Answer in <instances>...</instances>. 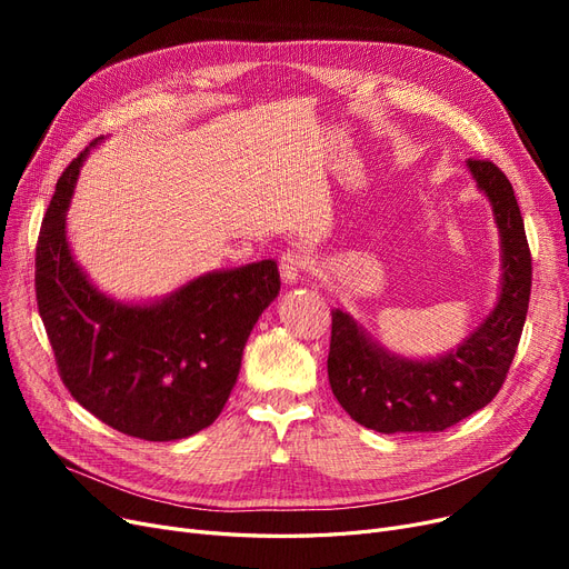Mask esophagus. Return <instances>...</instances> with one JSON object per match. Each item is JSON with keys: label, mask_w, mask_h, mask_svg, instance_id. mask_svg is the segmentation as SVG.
I'll list each match as a JSON object with an SVG mask.
<instances>
[{"label": "esophagus", "mask_w": 569, "mask_h": 569, "mask_svg": "<svg viewBox=\"0 0 569 569\" xmlns=\"http://www.w3.org/2000/svg\"><path fill=\"white\" fill-rule=\"evenodd\" d=\"M279 269H281L283 283H297V281H302L305 274L311 269V258H309V253H305L300 249L286 251L279 260Z\"/></svg>", "instance_id": "obj_1"}]
</instances>
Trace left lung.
<instances>
[{
    "mask_svg": "<svg viewBox=\"0 0 569 569\" xmlns=\"http://www.w3.org/2000/svg\"><path fill=\"white\" fill-rule=\"evenodd\" d=\"M493 209L502 279L493 311L457 350L436 360H408L385 350L341 309L332 311L327 376L357 425L378 433H436L485 408L502 387L523 332L532 262L521 209L505 172L482 159L466 161Z\"/></svg>",
    "mask_w": 569,
    "mask_h": 569,
    "instance_id": "8db88e82",
    "label": "left lung"
}]
</instances>
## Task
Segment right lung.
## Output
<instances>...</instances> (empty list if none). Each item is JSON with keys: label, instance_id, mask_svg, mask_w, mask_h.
Segmentation results:
<instances>
[{"label": "right lung", "instance_id": "obj_1", "mask_svg": "<svg viewBox=\"0 0 569 569\" xmlns=\"http://www.w3.org/2000/svg\"><path fill=\"white\" fill-rule=\"evenodd\" d=\"M94 140L62 172L37 244V302L71 397L142 440L189 438L221 415L247 339L274 302V260L214 269L163 300L117 302L73 260L67 209Z\"/></svg>", "mask_w": 569, "mask_h": 569}]
</instances>
